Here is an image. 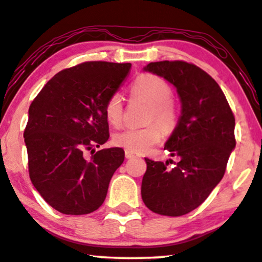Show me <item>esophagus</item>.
Wrapping results in <instances>:
<instances>
[{"label":"esophagus","mask_w":262,"mask_h":262,"mask_svg":"<svg viewBox=\"0 0 262 262\" xmlns=\"http://www.w3.org/2000/svg\"><path fill=\"white\" fill-rule=\"evenodd\" d=\"M124 156H126L127 159H132V158H135V157H136L134 153H132V152H128V150H126V152H124Z\"/></svg>","instance_id":"obj_1"}]
</instances>
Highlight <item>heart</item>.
Listing matches in <instances>:
<instances>
[{"label":"heart","instance_id":"heart-1","mask_svg":"<svg viewBox=\"0 0 262 262\" xmlns=\"http://www.w3.org/2000/svg\"><path fill=\"white\" fill-rule=\"evenodd\" d=\"M133 97L148 104L145 128H130L120 132L114 136V143L117 147L134 154L145 153L154 145L160 142L165 132L174 129L178 121V108L171 95L172 89L167 82L160 77L142 73L138 76L130 85ZM104 115L108 122L114 127H120L123 120V101L120 94H113L105 102ZM158 122L161 127L154 124ZM152 124L150 125V123Z\"/></svg>","mask_w":262,"mask_h":262}]
</instances>
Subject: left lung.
I'll return each mask as SVG.
<instances>
[{
    "label": "left lung",
    "mask_w": 262,
    "mask_h": 262,
    "mask_svg": "<svg viewBox=\"0 0 262 262\" xmlns=\"http://www.w3.org/2000/svg\"><path fill=\"white\" fill-rule=\"evenodd\" d=\"M143 70L174 85L182 114L165 143V149L179 161L167 168L168 161L145 158L141 197L150 211L183 216L203 203L223 178L236 146L235 117L216 80L198 66L164 60L149 62Z\"/></svg>",
    "instance_id": "obj_1"
}]
</instances>
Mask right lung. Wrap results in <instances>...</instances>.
Returning a JSON list of instances; mask_svg holds the SVG:
<instances>
[{
    "instance_id": "add662e5",
    "label": "right lung",
    "mask_w": 262,
    "mask_h": 262,
    "mask_svg": "<svg viewBox=\"0 0 262 262\" xmlns=\"http://www.w3.org/2000/svg\"><path fill=\"white\" fill-rule=\"evenodd\" d=\"M130 66L86 61L65 69L46 83L29 106L24 133L29 178L59 212L85 215L105 200L124 150L114 147L95 152V147L108 141L105 102L119 90Z\"/></svg>"
}]
</instances>
